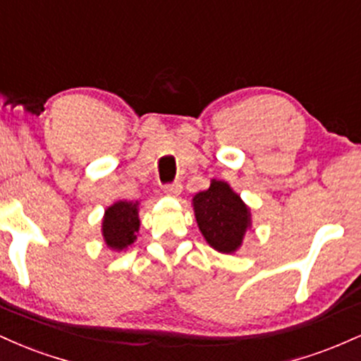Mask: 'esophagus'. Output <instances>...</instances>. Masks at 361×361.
Instances as JSON below:
<instances>
[{"instance_id": "34e87169", "label": "esophagus", "mask_w": 361, "mask_h": 361, "mask_svg": "<svg viewBox=\"0 0 361 361\" xmlns=\"http://www.w3.org/2000/svg\"><path fill=\"white\" fill-rule=\"evenodd\" d=\"M181 190H183V186H181V183H171V185H166L164 186V193L169 195V197H178V195L181 193Z\"/></svg>"}]
</instances>
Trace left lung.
Masks as SVG:
<instances>
[{
    "instance_id": "obj_1",
    "label": "left lung",
    "mask_w": 361,
    "mask_h": 361,
    "mask_svg": "<svg viewBox=\"0 0 361 361\" xmlns=\"http://www.w3.org/2000/svg\"><path fill=\"white\" fill-rule=\"evenodd\" d=\"M192 207L202 235L217 252L233 255L243 246L251 229V209L227 181L212 180L204 192L192 198Z\"/></svg>"
}]
</instances>
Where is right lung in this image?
Returning <instances> with one entry per match:
<instances>
[{"label": "right lung", "mask_w": 361, "mask_h": 361, "mask_svg": "<svg viewBox=\"0 0 361 361\" xmlns=\"http://www.w3.org/2000/svg\"><path fill=\"white\" fill-rule=\"evenodd\" d=\"M139 202L117 200L106 207L102 221L103 241L111 251H126L135 243L140 229Z\"/></svg>", "instance_id": "add662e5"}]
</instances>
